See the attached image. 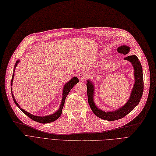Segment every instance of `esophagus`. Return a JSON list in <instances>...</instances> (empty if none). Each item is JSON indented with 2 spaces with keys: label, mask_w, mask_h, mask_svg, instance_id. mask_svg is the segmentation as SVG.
I'll return each instance as SVG.
<instances>
[{
  "label": "esophagus",
  "mask_w": 156,
  "mask_h": 156,
  "mask_svg": "<svg viewBox=\"0 0 156 156\" xmlns=\"http://www.w3.org/2000/svg\"><path fill=\"white\" fill-rule=\"evenodd\" d=\"M78 77L80 82H83V81H85V80L87 78V75H86V74L85 73L82 72V73H80L78 74Z\"/></svg>",
  "instance_id": "obj_1"
}]
</instances>
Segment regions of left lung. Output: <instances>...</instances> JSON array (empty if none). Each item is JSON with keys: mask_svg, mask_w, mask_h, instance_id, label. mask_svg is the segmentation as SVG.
Segmentation results:
<instances>
[{"mask_svg": "<svg viewBox=\"0 0 156 156\" xmlns=\"http://www.w3.org/2000/svg\"><path fill=\"white\" fill-rule=\"evenodd\" d=\"M130 51V47L126 45L121 46L117 48V51L120 53L126 55ZM124 60L130 62L134 68V84L131 96L127 103L118 110L113 112H105L100 110L94 102V86L90 80L87 81V96L89 100V104L92 111L96 115L103 120L113 121L118 119H120L124 117L128 113H129L134 108L136 107L141 98L144 92V76L142 67L139 59L136 55H130L124 58Z\"/></svg>", "mask_w": 156, "mask_h": 156, "instance_id": "obj_1", "label": "left lung"}]
</instances>
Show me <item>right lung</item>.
<instances>
[{
    "instance_id": "1",
    "label": "right lung",
    "mask_w": 156,
    "mask_h": 156,
    "mask_svg": "<svg viewBox=\"0 0 156 156\" xmlns=\"http://www.w3.org/2000/svg\"><path fill=\"white\" fill-rule=\"evenodd\" d=\"M20 62V60H17L16 62V64L15 65V68H14V72L15 71V68L17 66V64L19 63ZM13 78H14V73L12 74V79H11V86H12V81H13ZM79 82V80L78 79L77 77L74 76L73 78H71L68 82H67L64 86V89H63V92H62V101H61V104H60V106L59 107V109L54 113L48 116H44V117H39V116H36V115H34L30 114V113L27 112L25 111L23 109H22V108H20V105L17 103V102L15 100V98L13 96L12 92V89L11 88V93H12V97L13 99V101H14L15 103L16 104V105L20 108V110H21L27 116H28L30 119H31L32 120H34L36 122H37L39 123H42V124H47V123H50V122H52L55 121V120H57V119L59 118V117L62 114V108L63 106L64 105V103H65V100L67 96V94H68L70 92V90L72 89V88L74 86V85H76L77 83Z\"/></svg>"
}]
</instances>
